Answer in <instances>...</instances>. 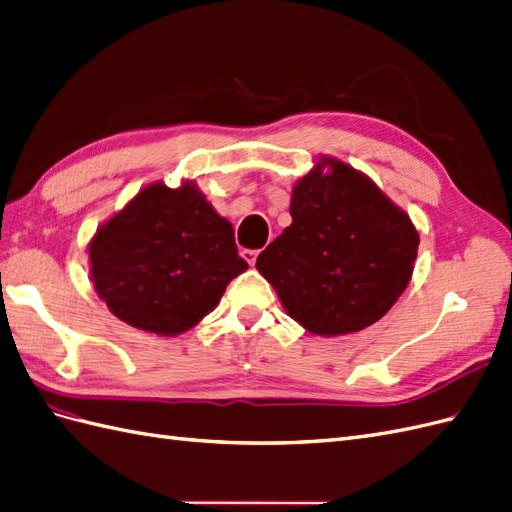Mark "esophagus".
<instances>
[{"instance_id":"1","label":"esophagus","mask_w":512,"mask_h":512,"mask_svg":"<svg viewBox=\"0 0 512 512\" xmlns=\"http://www.w3.org/2000/svg\"><path fill=\"white\" fill-rule=\"evenodd\" d=\"M243 258L247 260L249 265H256V258H258V249H243Z\"/></svg>"}]
</instances>
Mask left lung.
Returning <instances> with one entry per match:
<instances>
[{"label": "left lung", "mask_w": 512, "mask_h": 512, "mask_svg": "<svg viewBox=\"0 0 512 512\" xmlns=\"http://www.w3.org/2000/svg\"><path fill=\"white\" fill-rule=\"evenodd\" d=\"M291 217L256 258L286 313L319 336L358 332L389 313L419 247L402 208L365 173L323 156L295 184Z\"/></svg>", "instance_id": "1"}]
</instances>
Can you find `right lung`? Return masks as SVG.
Instances as JSON below:
<instances>
[{"instance_id":"obj_1","label":"right lung","mask_w":512,"mask_h":512,"mask_svg":"<svg viewBox=\"0 0 512 512\" xmlns=\"http://www.w3.org/2000/svg\"><path fill=\"white\" fill-rule=\"evenodd\" d=\"M91 278L110 313L162 336L193 328L247 269L228 219L193 182L149 184L89 243Z\"/></svg>"}]
</instances>
